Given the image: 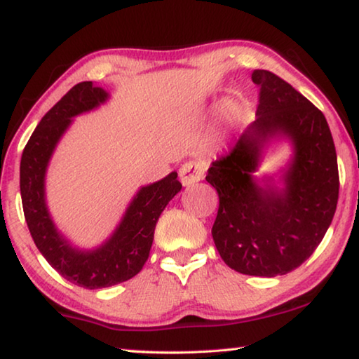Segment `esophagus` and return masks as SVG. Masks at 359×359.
Masks as SVG:
<instances>
[{
    "label": "esophagus",
    "instance_id": "34e87169",
    "mask_svg": "<svg viewBox=\"0 0 359 359\" xmlns=\"http://www.w3.org/2000/svg\"><path fill=\"white\" fill-rule=\"evenodd\" d=\"M205 165L201 161H188L185 165H182L180 168V182L184 187H190L193 184H196V182L203 180L204 179V174H205Z\"/></svg>",
    "mask_w": 359,
    "mask_h": 359
}]
</instances>
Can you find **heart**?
I'll use <instances>...</instances> for the list:
<instances>
[{
  "label": "heart",
  "mask_w": 359,
  "mask_h": 359,
  "mask_svg": "<svg viewBox=\"0 0 359 359\" xmlns=\"http://www.w3.org/2000/svg\"><path fill=\"white\" fill-rule=\"evenodd\" d=\"M224 111L229 114H234L236 111H238V104H236V102H228V104L224 106Z\"/></svg>",
  "instance_id": "b5f03b06"
}]
</instances>
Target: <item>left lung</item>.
Returning <instances> with one entry per match:
<instances>
[{
	"label": "left lung",
	"instance_id": "obj_1",
	"mask_svg": "<svg viewBox=\"0 0 359 359\" xmlns=\"http://www.w3.org/2000/svg\"><path fill=\"white\" fill-rule=\"evenodd\" d=\"M252 81L257 118L205 175L220 198L212 238L231 269L276 277L299 267L325 238L339 198L337 155L323 112L306 96L271 71L255 69ZM274 140L294 149L282 187L252 175Z\"/></svg>",
	"mask_w": 359,
	"mask_h": 359
}]
</instances>
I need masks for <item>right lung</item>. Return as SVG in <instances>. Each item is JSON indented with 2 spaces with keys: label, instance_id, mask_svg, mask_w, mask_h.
<instances>
[{
  "label": "right lung",
  "instance_id": "add662e5",
  "mask_svg": "<svg viewBox=\"0 0 359 359\" xmlns=\"http://www.w3.org/2000/svg\"><path fill=\"white\" fill-rule=\"evenodd\" d=\"M109 98L111 95L93 82L74 85L42 117L20 161L23 214L36 247L60 276L88 290L112 287L141 272L149 258L158 218L182 188L175 171L139 188L114 233L95 248L74 245L58 229L47 208L48 163L72 118L95 111Z\"/></svg>",
  "mask_w": 359,
  "mask_h": 359
}]
</instances>
